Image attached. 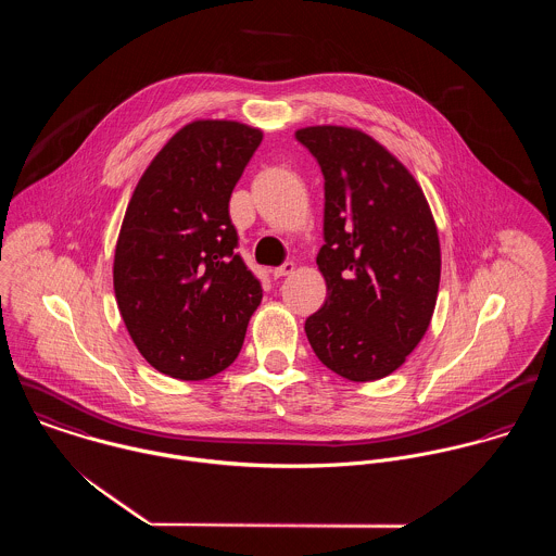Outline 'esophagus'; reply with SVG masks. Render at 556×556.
<instances>
[{
  "label": "esophagus",
  "mask_w": 556,
  "mask_h": 556,
  "mask_svg": "<svg viewBox=\"0 0 556 556\" xmlns=\"http://www.w3.org/2000/svg\"><path fill=\"white\" fill-rule=\"evenodd\" d=\"M293 271H295V263L287 261V263H282L280 267H274V269H271V276H274V278H282V276H289V274H293Z\"/></svg>",
  "instance_id": "34e87169"
}]
</instances>
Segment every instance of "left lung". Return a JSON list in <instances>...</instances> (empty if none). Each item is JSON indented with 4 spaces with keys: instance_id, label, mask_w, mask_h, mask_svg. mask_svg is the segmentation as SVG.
Masks as SVG:
<instances>
[{
    "instance_id": "8db88e82",
    "label": "left lung",
    "mask_w": 556,
    "mask_h": 556,
    "mask_svg": "<svg viewBox=\"0 0 556 556\" xmlns=\"http://www.w3.org/2000/svg\"><path fill=\"white\" fill-rule=\"evenodd\" d=\"M295 139L325 179L318 269L327 285L306 336L325 364L349 381L392 375L424 338L441 280V248L428 201L372 137L311 126Z\"/></svg>"
}]
</instances>
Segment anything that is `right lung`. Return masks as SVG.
<instances>
[{"instance_id": "1", "label": "right lung", "mask_w": 556, "mask_h": 556, "mask_svg": "<svg viewBox=\"0 0 556 556\" xmlns=\"http://www.w3.org/2000/svg\"><path fill=\"white\" fill-rule=\"evenodd\" d=\"M261 141L239 122H192L160 150L128 203L113 263L117 308L139 353L173 379L229 368L261 304L229 216Z\"/></svg>"}]
</instances>
